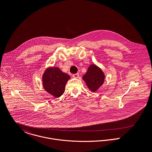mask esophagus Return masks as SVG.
Returning a JSON list of instances; mask_svg holds the SVG:
<instances>
[{
  "mask_svg": "<svg viewBox=\"0 0 152 152\" xmlns=\"http://www.w3.org/2000/svg\"><path fill=\"white\" fill-rule=\"evenodd\" d=\"M72 77H73L74 78H78V77H79V74H78V73H77V74H73V75H72Z\"/></svg>",
  "mask_w": 152,
  "mask_h": 152,
  "instance_id": "1",
  "label": "esophagus"
}]
</instances>
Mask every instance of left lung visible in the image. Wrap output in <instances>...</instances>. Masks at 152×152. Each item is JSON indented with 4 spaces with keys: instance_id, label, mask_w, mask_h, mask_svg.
Wrapping results in <instances>:
<instances>
[{
    "instance_id": "obj_1",
    "label": "left lung",
    "mask_w": 152,
    "mask_h": 152,
    "mask_svg": "<svg viewBox=\"0 0 152 152\" xmlns=\"http://www.w3.org/2000/svg\"><path fill=\"white\" fill-rule=\"evenodd\" d=\"M83 78L89 89L95 92L103 84L105 76L99 68L93 64L88 68Z\"/></svg>"
}]
</instances>
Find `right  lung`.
I'll return each mask as SVG.
<instances>
[{
    "mask_svg": "<svg viewBox=\"0 0 152 152\" xmlns=\"http://www.w3.org/2000/svg\"><path fill=\"white\" fill-rule=\"evenodd\" d=\"M69 78V75L63 72L58 68H48L43 77L44 88L49 94L58 98L64 92L65 84Z\"/></svg>",
    "mask_w": 152,
    "mask_h": 152,
    "instance_id": "right-lung-1",
    "label": "right lung"
}]
</instances>
